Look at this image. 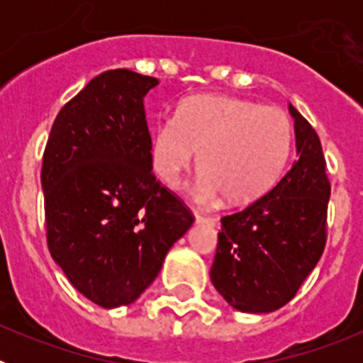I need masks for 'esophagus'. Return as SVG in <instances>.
<instances>
[{"instance_id": "34e87169", "label": "esophagus", "mask_w": 363, "mask_h": 363, "mask_svg": "<svg viewBox=\"0 0 363 363\" xmlns=\"http://www.w3.org/2000/svg\"><path fill=\"white\" fill-rule=\"evenodd\" d=\"M194 218H196L198 223H209V225H216L218 220L214 216H207V214H201V213H194Z\"/></svg>"}]
</instances>
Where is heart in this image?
Wrapping results in <instances>:
<instances>
[{
    "label": "heart",
    "instance_id": "1",
    "mask_svg": "<svg viewBox=\"0 0 363 363\" xmlns=\"http://www.w3.org/2000/svg\"><path fill=\"white\" fill-rule=\"evenodd\" d=\"M291 142L293 123L284 108L234 96H192L178 105L174 121L154 125L150 165L163 185L174 187L198 152V196L243 205L274 184Z\"/></svg>",
    "mask_w": 363,
    "mask_h": 363
}]
</instances>
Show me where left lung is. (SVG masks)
Returning <instances> with one entry per match:
<instances>
[{"label": "left lung", "mask_w": 363, "mask_h": 363, "mask_svg": "<svg viewBox=\"0 0 363 363\" xmlns=\"http://www.w3.org/2000/svg\"><path fill=\"white\" fill-rule=\"evenodd\" d=\"M296 158L265 196L221 218L211 280L243 313H271L294 298L327 240L331 184L316 130L289 105Z\"/></svg>", "instance_id": "obj_1"}]
</instances>
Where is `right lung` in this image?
Instances as JSON below:
<instances>
[{
    "mask_svg": "<svg viewBox=\"0 0 363 363\" xmlns=\"http://www.w3.org/2000/svg\"><path fill=\"white\" fill-rule=\"evenodd\" d=\"M156 85L129 69L101 72L57 112L43 152L50 256L105 309L133 303L194 221L152 174L143 98Z\"/></svg>",
    "mask_w": 363,
    "mask_h": 363,
    "instance_id": "obj_1",
    "label": "right lung"
}]
</instances>
